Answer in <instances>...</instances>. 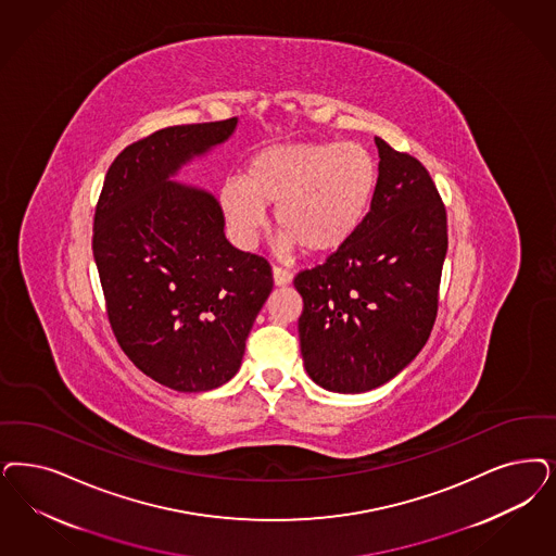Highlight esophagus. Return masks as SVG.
<instances>
[{
  "label": "esophagus",
  "mask_w": 556,
  "mask_h": 556,
  "mask_svg": "<svg viewBox=\"0 0 556 556\" xmlns=\"http://www.w3.org/2000/svg\"><path fill=\"white\" fill-rule=\"evenodd\" d=\"M273 279H275V286H289L293 275H291V270H288V268L273 267Z\"/></svg>",
  "instance_id": "34e87169"
}]
</instances>
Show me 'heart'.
I'll return each instance as SVG.
<instances>
[{"label":"heart","instance_id":"heart-1","mask_svg":"<svg viewBox=\"0 0 556 556\" xmlns=\"http://www.w3.org/2000/svg\"><path fill=\"white\" fill-rule=\"evenodd\" d=\"M380 185V168L359 143H275L254 153L244 176L219 192L231 228L250 244L265 226V205H275L283 247L307 254L343 249L364 226Z\"/></svg>","mask_w":556,"mask_h":556}]
</instances>
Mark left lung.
Returning a JSON list of instances; mask_svg holds the SVG:
<instances>
[{
    "mask_svg": "<svg viewBox=\"0 0 556 556\" xmlns=\"http://www.w3.org/2000/svg\"><path fill=\"white\" fill-rule=\"evenodd\" d=\"M380 185L364 226L293 286L304 300L300 345L307 376L332 392H367L421 351L440 306L447 215L417 157L376 137Z\"/></svg>",
    "mask_w": 556,
    "mask_h": 556,
    "instance_id": "left-lung-1",
    "label": "left lung"
}]
</instances>
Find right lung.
<instances>
[{
	"label": "right lung",
	"mask_w": 556,
	"mask_h": 556,
	"mask_svg": "<svg viewBox=\"0 0 556 556\" xmlns=\"http://www.w3.org/2000/svg\"><path fill=\"white\" fill-rule=\"evenodd\" d=\"M236 123L176 125L135 141L116 155L98 197L92 250L116 343L178 392L233 378L273 289L267 258L226 240L213 194L170 180Z\"/></svg>",
	"instance_id": "add662e5"
}]
</instances>
